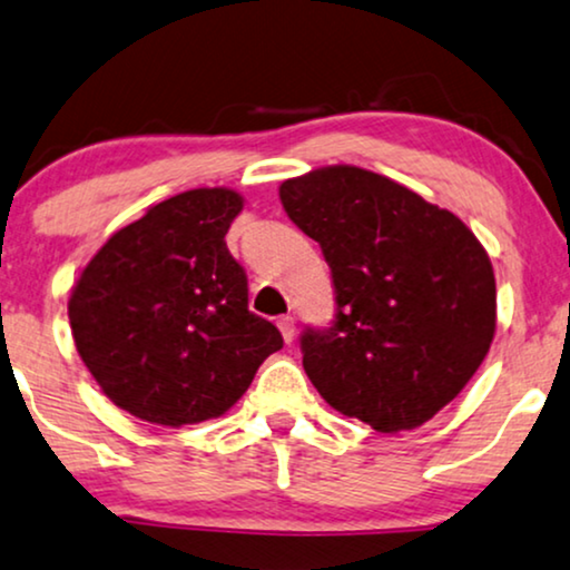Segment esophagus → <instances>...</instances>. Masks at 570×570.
I'll return each instance as SVG.
<instances>
[{"label": "esophagus", "instance_id": "1", "mask_svg": "<svg viewBox=\"0 0 570 570\" xmlns=\"http://www.w3.org/2000/svg\"><path fill=\"white\" fill-rule=\"evenodd\" d=\"M277 327H279V332H283L285 343L291 345V343H293V337H295V320H293V316H279V320H277Z\"/></svg>", "mask_w": 570, "mask_h": 570}]
</instances>
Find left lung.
<instances>
[{"label":"left lung","instance_id":"8db88e82","mask_svg":"<svg viewBox=\"0 0 570 570\" xmlns=\"http://www.w3.org/2000/svg\"><path fill=\"white\" fill-rule=\"evenodd\" d=\"M279 202L320 243L335 285V320L301 335L308 380L376 432L424 424L461 393L494 337L482 243L455 214L361 167L293 177Z\"/></svg>","mask_w":570,"mask_h":570}]
</instances>
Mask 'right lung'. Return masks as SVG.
Masks as SVG:
<instances>
[{"label": "right lung", "instance_id": "right-lung-1", "mask_svg": "<svg viewBox=\"0 0 570 570\" xmlns=\"http://www.w3.org/2000/svg\"><path fill=\"white\" fill-rule=\"evenodd\" d=\"M240 209L227 188L167 198L117 230L76 283V348L132 416L161 426L222 416L283 348L275 324L248 312L246 269L227 250Z\"/></svg>", "mask_w": 570, "mask_h": 570}]
</instances>
